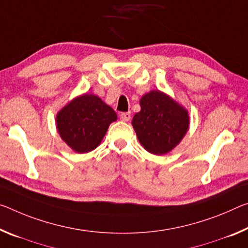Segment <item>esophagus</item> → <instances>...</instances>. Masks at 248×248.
Returning <instances> with one entry per match:
<instances>
[{"mask_svg": "<svg viewBox=\"0 0 248 248\" xmlns=\"http://www.w3.org/2000/svg\"><path fill=\"white\" fill-rule=\"evenodd\" d=\"M130 118H131L130 112H121L120 113V119L124 121V123H127V121L130 120Z\"/></svg>", "mask_w": 248, "mask_h": 248, "instance_id": "obj_1", "label": "esophagus"}]
</instances>
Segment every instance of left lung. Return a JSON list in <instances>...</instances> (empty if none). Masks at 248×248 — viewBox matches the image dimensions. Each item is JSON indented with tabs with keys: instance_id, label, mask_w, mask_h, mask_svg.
<instances>
[{
	"instance_id": "obj_1",
	"label": "left lung",
	"mask_w": 248,
	"mask_h": 248,
	"mask_svg": "<svg viewBox=\"0 0 248 248\" xmlns=\"http://www.w3.org/2000/svg\"><path fill=\"white\" fill-rule=\"evenodd\" d=\"M140 107L131 124L141 145L155 155L173 150L188 130L187 110L161 90L144 93Z\"/></svg>"
}]
</instances>
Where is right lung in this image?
Masks as SVG:
<instances>
[{
  "label": "right lung",
  "mask_w": 248,
  "mask_h": 248,
  "mask_svg": "<svg viewBox=\"0 0 248 248\" xmlns=\"http://www.w3.org/2000/svg\"><path fill=\"white\" fill-rule=\"evenodd\" d=\"M117 113L93 93L75 97L56 115L62 140L77 153H88L100 144Z\"/></svg>",
  "instance_id": "right-lung-1"
}]
</instances>
